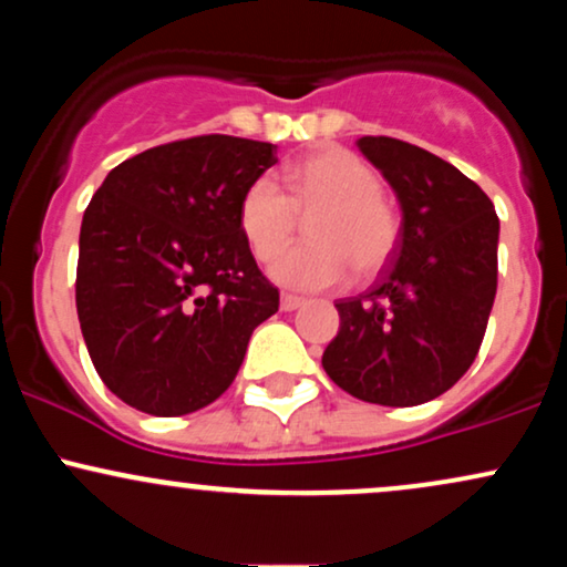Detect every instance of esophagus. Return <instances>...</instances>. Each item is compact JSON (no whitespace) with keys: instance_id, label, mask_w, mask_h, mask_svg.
<instances>
[{"instance_id":"34e87169","label":"esophagus","mask_w":567,"mask_h":567,"mask_svg":"<svg viewBox=\"0 0 567 567\" xmlns=\"http://www.w3.org/2000/svg\"><path fill=\"white\" fill-rule=\"evenodd\" d=\"M301 303H303V298L292 296V292H282V298H279V306H282V311H296Z\"/></svg>"}]
</instances>
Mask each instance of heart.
<instances>
[{"mask_svg": "<svg viewBox=\"0 0 567 567\" xmlns=\"http://www.w3.org/2000/svg\"><path fill=\"white\" fill-rule=\"evenodd\" d=\"M381 175L347 148H324L282 171V188L256 178L243 192L237 226L247 250L261 264L275 261L297 228L311 215L307 236L271 266L285 288L328 290L349 277L375 275L400 243V216L381 197Z\"/></svg>", "mask_w": 567, "mask_h": 567, "instance_id": "b5f03b06", "label": "heart"}]
</instances>
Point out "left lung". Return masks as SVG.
I'll return each instance as SVG.
<instances>
[{
	"instance_id": "8db88e82",
	"label": "left lung",
	"mask_w": 567,
	"mask_h": 567,
	"mask_svg": "<svg viewBox=\"0 0 567 567\" xmlns=\"http://www.w3.org/2000/svg\"><path fill=\"white\" fill-rule=\"evenodd\" d=\"M360 152L392 184L402 231L373 288L336 303L324 373L357 400L410 408L472 368L498 285V216L487 194L413 143L365 135Z\"/></svg>"
}]
</instances>
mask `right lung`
<instances>
[{"mask_svg": "<svg viewBox=\"0 0 567 567\" xmlns=\"http://www.w3.org/2000/svg\"><path fill=\"white\" fill-rule=\"evenodd\" d=\"M277 146L234 135L162 143L116 165L80 231L76 315L90 360L130 408L186 415L231 386L279 290L237 226Z\"/></svg>", "mask_w": 567, "mask_h": 567, "instance_id": "right-lung-1", "label": "right lung"}]
</instances>
